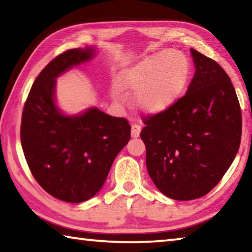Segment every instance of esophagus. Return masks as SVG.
<instances>
[{
  "instance_id": "esophagus-1",
  "label": "esophagus",
  "mask_w": 252,
  "mask_h": 252,
  "mask_svg": "<svg viewBox=\"0 0 252 252\" xmlns=\"http://www.w3.org/2000/svg\"><path fill=\"white\" fill-rule=\"evenodd\" d=\"M140 132H141V126L133 125L131 126V135H132V137H134V139H136V137H139Z\"/></svg>"
}]
</instances>
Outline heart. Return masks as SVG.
Segmentation results:
<instances>
[{"label":"heart","mask_w":252,"mask_h":252,"mask_svg":"<svg viewBox=\"0 0 252 252\" xmlns=\"http://www.w3.org/2000/svg\"><path fill=\"white\" fill-rule=\"evenodd\" d=\"M189 62L179 51L152 54L123 72L120 90L137 94L136 106L147 113H159L174 103L188 83Z\"/></svg>","instance_id":"1"}]
</instances>
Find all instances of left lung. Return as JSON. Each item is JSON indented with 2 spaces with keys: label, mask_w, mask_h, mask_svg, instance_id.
Here are the masks:
<instances>
[{
  "label": "left lung",
  "mask_w": 252,
  "mask_h": 252,
  "mask_svg": "<svg viewBox=\"0 0 252 252\" xmlns=\"http://www.w3.org/2000/svg\"><path fill=\"white\" fill-rule=\"evenodd\" d=\"M195 73L186 95L143 119L149 175L161 193L188 201L208 194L239 150L241 109L218 62L191 49Z\"/></svg>",
  "instance_id": "left-lung-1"
}]
</instances>
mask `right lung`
<instances>
[{
    "instance_id": "right-lung-1",
    "label": "right lung",
    "mask_w": 252,
    "mask_h": 252,
    "mask_svg": "<svg viewBox=\"0 0 252 252\" xmlns=\"http://www.w3.org/2000/svg\"><path fill=\"white\" fill-rule=\"evenodd\" d=\"M91 48L66 50L43 68L25 102L21 142L32 175L59 200L80 203L93 198L116 156L131 137L126 118L92 108L76 117L63 116L54 105L56 77L93 57Z\"/></svg>"
}]
</instances>
